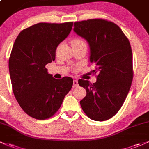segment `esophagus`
<instances>
[{
    "mask_svg": "<svg viewBox=\"0 0 149 149\" xmlns=\"http://www.w3.org/2000/svg\"><path fill=\"white\" fill-rule=\"evenodd\" d=\"M78 86V82L77 79H74L73 80V87H77Z\"/></svg>",
    "mask_w": 149,
    "mask_h": 149,
    "instance_id": "esophagus-1",
    "label": "esophagus"
}]
</instances>
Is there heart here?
Returning a JSON list of instances; mask_svg holds the SVG:
<instances>
[{
  "mask_svg": "<svg viewBox=\"0 0 149 149\" xmlns=\"http://www.w3.org/2000/svg\"><path fill=\"white\" fill-rule=\"evenodd\" d=\"M84 42L83 41L79 39H74L72 41V44H79V43H82Z\"/></svg>",
  "mask_w": 149,
  "mask_h": 149,
  "instance_id": "b5f03b06",
  "label": "heart"
}]
</instances>
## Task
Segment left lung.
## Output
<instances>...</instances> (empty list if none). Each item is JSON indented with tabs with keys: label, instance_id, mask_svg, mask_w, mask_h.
<instances>
[{
	"label": "left lung",
	"instance_id": "8db88e82",
	"mask_svg": "<svg viewBox=\"0 0 149 149\" xmlns=\"http://www.w3.org/2000/svg\"><path fill=\"white\" fill-rule=\"evenodd\" d=\"M77 34L85 38L90 48V62L96 65L95 83L79 79L87 95L80 105L90 119L111 118L122 107L133 77V54L129 40L112 21L93 18L74 23Z\"/></svg>",
	"mask_w": 149,
	"mask_h": 149
}]
</instances>
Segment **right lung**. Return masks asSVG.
I'll use <instances>...</instances> for the list:
<instances>
[{"instance_id":"right-lung-1","label":"right lung","mask_w":149,"mask_h":149,"mask_svg":"<svg viewBox=\"0 0 149 149\" xmlns=\"http://www.w3.org/2000/svg\"><path fill=\"white\" fill-rule=\"evenodd\" d=\"M72 25L39 23L21 31L15 41L8 62L12 89L21 108L33 118L52 117L72 87V78L55 79L45 67L55 60L56 48Z\"/></svg>"}]
</instances>
